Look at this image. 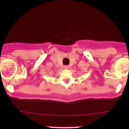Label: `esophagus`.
Here are the masks:
<instances>
[{"label":"esophagus","instance_id":"esophagus-1","mask_svg":"<svg viewBox=\"0 0 129 129\" xmlns=\"http://www.w3.org/2000/svg\"><path fill=\"white\" fill-rule=\"evenodd\" d=\"M64 69H68V68H69V67H68V66H64Z\"/></svg>","mask_w":129,"mask_h":129}]
</instances>
